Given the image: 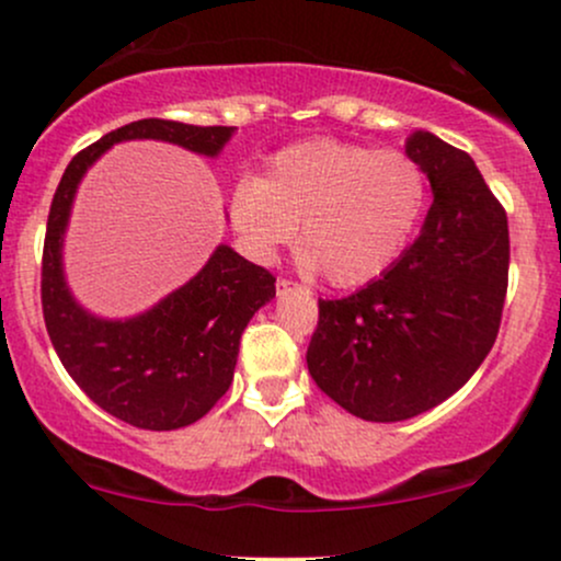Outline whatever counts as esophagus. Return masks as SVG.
<instances>
[{
    "mask_svg": "<svg viewBox=\"0 0 561 561\" xmlns=\"http://www.w3.org/2000/svg\"><path fill=\"white\" fill-rule=\"evenodd\" d=\"M276 293L287 295V293H308V289L300 287L298 282H293V279H279L276 282Z\"/></svg>",
    "mask_w": 561,
    "mask_h": 561,
    "instance_id": "34e87169",
    "label": "esophagus"
}]
</instances>
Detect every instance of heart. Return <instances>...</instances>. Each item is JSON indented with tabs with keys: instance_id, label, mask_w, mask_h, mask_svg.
<instances>
[{
	"instance_id": "b5f03b06",
	"label": "heart",
	"mask_w": 561,
	"mask_h": 561,
	"mask_svg": "<svg viewBox=\"0 0 561 561\" xmlns=\"http://www.w3.org/2000/svg\"><path fill=\"white\" fill-rule=\"evenodd\" d=\"M430 203L420 160L340 139H311L268 160L229 195V224L250 259L272 263L298 231L300 266L334 287L375 282L405 253Z\"/></svg>"
}]
</instances>
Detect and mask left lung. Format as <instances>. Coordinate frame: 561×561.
Here are the masks:
<instances>
[{
  "instance_id": "left-lung-1",
  "label": "left lung",
  "mask_w": 561,
  "mask_h": 561,
  "mask_svg": "<svg viewBox=\"0 0 561 561\" xmlns=\"http://www.w3.org/2000/svg\"><path fill=\"white\" fill-rule=\"evenodd\" d=\"M433 186L416 242L379 279L343 300H319L311 377L366 422L435 409L485 362L508 279V227L467 152L430 131L405 139Z\"/></svg>"
}]
</instances>
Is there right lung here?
Wrapping results in <instances>:
<instances>
[{"instance_id": "right-lung-1", "label": "right lung", "mask_w": 561, "mask_h": 561, "mask_svg": "<svg viewBox=\"0 0 561 561\" xmlns=\"http://www.w3.org/2000/svg\"><path fill=\"white\" fill-rule=\"evenodd\" d=\"M234 126L145 118L115 128L68 163L49 208L42 261L44 324L73 382L115 420L179 430L208 414L234 377L248 321L276 295L274 276L218 244L186 285L128 319H102L70 293L62 242L79 184L113 145L158 139L218 158Z\"/></svg>"}]
</instances>
